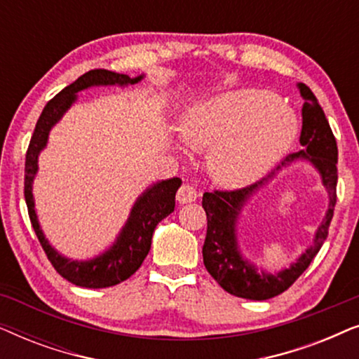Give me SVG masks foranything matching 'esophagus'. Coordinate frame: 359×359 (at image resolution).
I'll return each mask as SVG.
<instances>
[{
	"mask_svg": "<svg viewBox=\"0 0 359 359\" xmlns=\"http://www.w3.org/2000/svg\"><path fill=\"white\" fill-rule=\"evenodd\" d=\"M196 199H198V191H196L193 186H189V184H183L178 189V193H176V201H178L180 204L193 203V201H196Z\"/></svg>",
	"mask_w": 359,
	"mask_h": 359,
	"instance_id": "esophagus-1",
	"label": "esophagus"
}]
</instances>
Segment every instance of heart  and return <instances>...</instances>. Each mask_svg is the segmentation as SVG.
Masks as SVG:
<instances>
[{"label": "heart", "instance_id": "1", "mask_svg": "<svg viewBox=\"0 0 359 359\" xmlns=\"http://www.w3.org/2000/svg\"><path fill=\"white\" fill-rule=\"evenodd\" d=\"M297 119L273 93L238 90L209 97L184 112L180 135L208 149L209 173L229 188L263 178L292 145Z\"/></svg>", "mask_w": 359, "mask_h": 359}]
</instances>
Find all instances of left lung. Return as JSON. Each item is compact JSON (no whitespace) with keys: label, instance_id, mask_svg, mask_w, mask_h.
I'll return each instance as SVG.
<instances>
[{"label":"left lung","instance_id":"1","mask_svg":"<svg viewBox=\"0 0 359 359\" xmlns=\"http://www.w3.org/2000/svg\"><path fill=\"white\" fill-rule=\"evenodd\" d=\"M297 88L304 100L302 130L301 139H299L302 150L287 155L281 165H278L276 171L292 165L297 160L311 161L320 175L322 184L328 194V209L322 224L318 225L313 245L297 258L296 263H291L289 268L273 274L266 269H258L257 264H253L240 252L237 220L247 201L276 173L273 171L268 178L242 189L204 193L203 208L208 215V233H205L203 247L204 266L210 276L219 283V286L232 296L252 299V301H266V299L279 296L306 271L328 235L333 209L337 204V140L333 137L325 112L318 104L311 88L304 83H297Z\"/></svg>","mask_w":359,"mask_h":359}]
</instances>
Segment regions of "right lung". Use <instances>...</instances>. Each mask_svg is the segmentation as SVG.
I'll return each instance as SVG.
<instances>
[{
  "label": "right lung",
  "instance_id": "1",
  "mask_svg": "<svg viewBox=\"0 0 359 359\" xmlns=\"http://www.w3.org/2000/svg\"><path fill=\"white\" fill-rule=\"evenodd\" d=\"M142 78L144 75L130 78L122 75V73L101 70V68L85 73L47 102L41 117H39L36 129H34L31 144H29L26 154V175H24V198H26L29 219H31L34 232H36L43 252L47 255L48 262L52 263V266L57 269V273L62 278H65L75 286L91 289L116 286V284L130 278L142 266L145 257L150 252L155 227L160 220H163L166 215H170L175 210V196L181 186V180H163L147 188L135 201L129 219L122 227L121 233L117 235L116 242L104 253L86 259V262H78V259H68L58 253L48 243L41 229V224H39L36 203H34L32 196V183L39 168V154L46 149L48 132L52 127L62 119V116L76 101L78 91L91 86L134 85Z\"/></svg>",
  "mask_w": 359,
  "mask_h": 359
}]
</instances>
